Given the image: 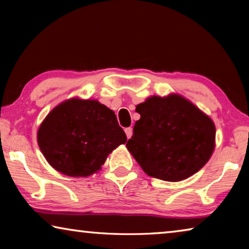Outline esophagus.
I'll return each instance as SVG.
<instances>
[{
    "mask_svg": "<svg viewBox=\"0 0 249 249\" xmlns=\"http://www.w3.org/2000/svg\"><path fill=\"white\" fill-rule=\"evenodd\" d=\"M125 134H126V137H127V138L132 137V135H133V128H132V127L125 128Z\"/></svg>",
    "mask_w": 249,
    "mask_h": 249,
    "instance_id": "1",
    "label": "esophagus"
}]
</instances>
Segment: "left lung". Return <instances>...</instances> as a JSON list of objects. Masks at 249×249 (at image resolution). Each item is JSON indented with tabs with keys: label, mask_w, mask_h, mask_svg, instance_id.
<instances>
[{
	"label": "left lung",
	"mask_w": 249,
	"mask_h": 249,
	"mask_svg": "<svg viewBox=\"0 0 249 249\" xmlns=\"http://www.w3.org/2000/svg\"><path fill=\"white\" fill-rule=\"evenodd\" d=\"M126 147L142 169L165 181L187 179L203 167L215 147V125L179 94L150 96L138 104Z\"/></svg>",
	"instance_id": "obj_1"
}]
</instances>
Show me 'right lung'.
I'll return each mask as SVG.
<instances>
[{
  "instance_id": "add662e5",
  "label": "right lung",
  "mask_w": 249,
  "mask_h": 249,
  "mask_svg": "<svg viewBox=\"0 0 249 249\" xmlns=\"http://www.w3.org/2000/svg\"><path fill=\"white\" fill-rule=\"evenodd\" d=\"M126 141L112 109L96 100L77 98L57 105L37 132L49 165L69 177L98 172L108 154Z\"/></svg>"
}]
</instances>
